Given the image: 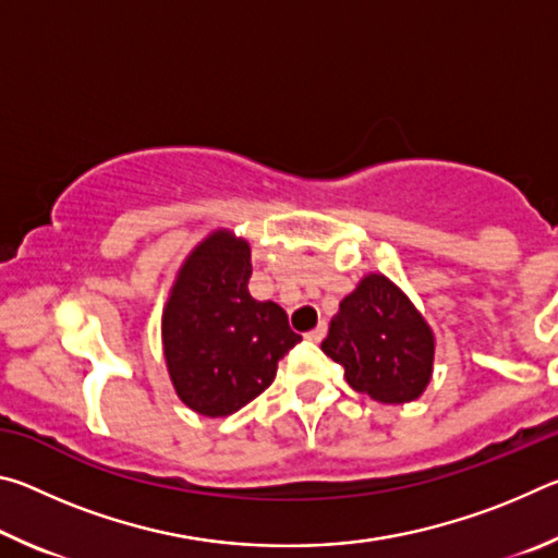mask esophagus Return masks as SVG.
I'll list each match as a JSON object with an SVG mask.
<instances>
[{
	"label": "esophagus",
	"instance_id": "esophagus-1",
	"mask_svg": "<svg viewBox=\"0 0 558 558\" xmlns=\"http://www.w3.org/2000/svg\"><path fill=\"white\" fill-rule=\"evenodd\" d=\"M325 335H327V325L325 323H319L315 329H313V332H307V339H310V342H323V339H325Z\"/></svg>",
	"mask_w": 558,
	"mask_h": 558
}]
</instances>
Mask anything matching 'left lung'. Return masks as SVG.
Masks as SVG:
<instances>
[{
	"mask_svg": "<svg viewBox=\"0 0 558 558\" xmlns=\"http://www.w3.org/2000/svg\"><path fill=\"white\" fill-rule=\"evenodd\" d=\"M323 352L344 366L354 391L379 403H409L433 379L436 335L393 280L369 272L339 302Z\"/></svg>",
	"mask_w": 558,
	"mask_h": 558,
	"instance_id": "8db88e82",
	"label": "left lung"
}]
</instances>
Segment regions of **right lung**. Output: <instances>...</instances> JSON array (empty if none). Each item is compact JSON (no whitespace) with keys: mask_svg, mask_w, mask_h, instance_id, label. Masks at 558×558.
I'll use <instances>...</instances> for the list:
<instances>
[{"mask_svg":"<svg viewBox=\"0 0 558 558\" xmlns=\"http://www.w3.org/2000/svg\"><path fill=\"white\" fill-rule=\"evenodd\" d=\"M251 245L216 229L177 270L162 310L169 379L186 409L223 418L268 389L300 342L286 310L248 292Z\"/></svg>","mask_w":558,"mask_h":558,"instance_id":"1","label":"right lung"}]
</instances>
